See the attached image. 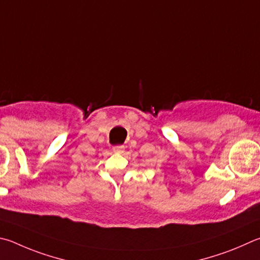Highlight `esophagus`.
Wrapping results in <instances>:
<instances>
[{
  "label": "esophagus",
  "instance_id": "obj_1",
  "mask_svg": "<svg viewBox=\"0 0 260 260\" xmlns=\"http://www.w3.org/2000/svg\"><path fill=\"white\" fill-rule=\"evenodd\" d=\"M112 150H114V152H116V153H122L125 150V146L124 145H116L112 148Z\"/></svg>",
  "mask_w": 260,
  "mask_h": 260
}]
</instances>
